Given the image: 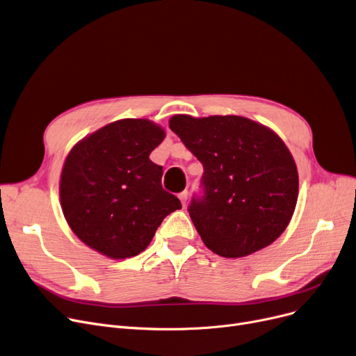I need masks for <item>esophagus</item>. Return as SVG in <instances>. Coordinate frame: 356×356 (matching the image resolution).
<instances>
[{"label": "esophagus", "instance_id": "34e87169", "mask_svg": "<svg viewBox=\"0 0 356 356\" xmlns=\"http://www.w3.org/2000/svg\"><path fill=\"white\" fill-rule=\"evenodd\" d=\"M179 200H181V202H182V206L187 204V200H188V191H187V190L182 191V193L179 194Z\"/></svg>", "mask_w": 356, "mask_h": 356}]
</instances>
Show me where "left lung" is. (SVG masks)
Wrapping results in <instances>:
<instances>
[{
    "label": "left lung",
    "instance_id": "obj_1",
    "mask_svg": "<svg viewBox=\"0 0 356 356\" xmlns=\"http://www.w3.org/2000/svg\"><path fill=\"white\" fill-rule=\"evenodd\" d=\"M169 127L202 163L188 213L202 242L242 258L280 238L298 195L296 162L277 134L239 115H174Z\"/></svg>",
    "mask_w": 356,
    "mask_h": 356
}]
</instances>
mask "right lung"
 I'll return each instance as SVG.
<instances>
[{
    "mask_svg": "<svg viewBox=\"0 0 356 356\" xmlns=\"http://www.w3.org/2000/svg\"><path fill=\"white\" fill-rule=\"evenodd\" d=\"M163 138L146 118H124L74 146L62 169L60 204L83 243L113 259L136 257L181 209L162 188V166L149 159Z\"/></svg>",
    "mask_w": 356,
    "mask_h": 356,
    "instance_id": "obj_1",
    "label": "right lung"
}]
</instances>
